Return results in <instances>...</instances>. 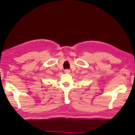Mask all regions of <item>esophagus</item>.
I'll use <instances>...</instances> for the list:
<instances>
[{"instance_id":"obj_1","label":"esophagus","mask_w":135,"mask_h":135,"mask_svg":"<svg viewBox=\"0 0 135 135\" xmlns=\"http://www.w3.org/2000/svg\"><path fill=\"white\" fill-rule=\"evenodd\" d=\"M65 73H70V70H69V69H65Z\"/></svg>"}]
</instances>
